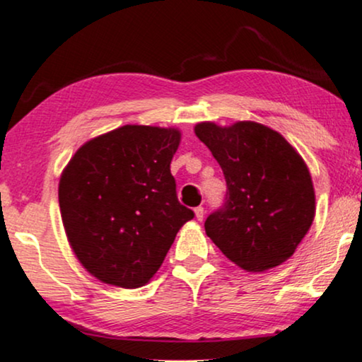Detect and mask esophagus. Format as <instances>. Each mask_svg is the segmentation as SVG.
Returning <instances> with one entry per match:
<instances>
[{"label": "esophagus", "instance_id": "obj_1", "mask_svg": "<svg viewBox=\"0 0 362 362\" xmlns=\"http://www.w3.org/2000/svg\"><path fill=\"white\" fill-rule=\"evenodd\" d=\"M194 215H196V220L203 221V218H204V208H203V206H196V208H194Z\"/></svg>", "mask_w": 362, "mask_h": 362}]
</instances>
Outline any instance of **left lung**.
Masks as SVG:
<instances>
[{"label": "left lung", "mask_w": 362, "mask_h": 362, "mask_svg": "<svg viewBox=\"0 0 362 362\" xmlns=\"http://www.w3.org/2000/svg\"><path fill=\"white\" fill-rule=\"evenodd\" d=\"M194 132L226 181L225 203L204 221L213 243L248 272H265L292 257L315 215L304 159L279 132L257 122H202Z\"/></svg>", "instance_id": "8db88e82"}]
</instances>
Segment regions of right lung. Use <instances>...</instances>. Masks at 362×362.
<instances>
[{"label": "right lung", "mask_w": 362, "mask_h": 362, "mask_svg": "<svg viewBox=\"0 0 362 362\" xmlns=\"http://www.w3.org/2000/svg\"><path fill=\"white\" fill-rule=\"evenodd\" d=\"M176 129L124 126L75 153L58 186L62 221L78 262L104 284L137 288L193 220L177 202Z\"/></svg>", "instance_id": "1"}]
</instances>
